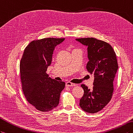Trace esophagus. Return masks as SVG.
Returning a JSON list of instances; mask_svg holds the SVG:
<instances>
[{"mask_svg": "<svg viewBox=\"0 0 133 133\" xmlns=\"http://www.w3.org/2000/svg\"><path fill=\"white\" fill-rule=\"evenodd\" d=\"M75 84H74V83H71L70 82H68L66 83V87H72V86H75Z\"/></svg>", "mask_w": 133, "mask_h": 133, "instance_id": "34e87169", "label": "esophagus"}]
</instances>
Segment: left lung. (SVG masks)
I'll return each mask as SVG.
<instances>
[{"instance_id":"left-lung-1","label":"left lung","mask_w":133,"mask_h":133,"mask_svg":"<svg viewBox=\"0 0 133 133\" xmlns=\"http://www.w3.org/2000/svg\"><path fill=\"white\" fill-rule=\"evenodd\" d=\"M76 40L87 46L89 61L86 68L95 77L92 89L81 85L84 95L79 105L85 112L95 113L103 109L112 98L113 82L118 68L116 54L109 44L101 40L92 37Z\"/></svg>"}]
</instances>
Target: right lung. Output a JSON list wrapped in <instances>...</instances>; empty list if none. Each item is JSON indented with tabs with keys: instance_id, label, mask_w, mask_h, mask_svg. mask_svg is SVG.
<instances>
[{
	"instance_id": "1",
	"label": "right lung",
	"mask_w": 133,
	"mask_h": 133,
	"mask_svg": "<svg viewBox=\"0 0 133 133\" xmlns=\"http://www.w3.org/2000/svg\"><path fill=\"white\" fill-rule=\"evenodd\" d=\"M65 38L35 39L24 49L20 63L22 89L28 103L41 112H49L59 104L65 83L52 79L46 71L51 63L55 46Z\"/></svg>"
}]
</instances>
